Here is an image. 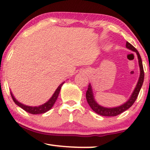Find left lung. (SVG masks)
<instances>
[{
	"mask_svg": "<svg viewBox=\"0 0 150 150\" xmlns=\"http://www.w3.org/2000/svg\"><path fill=\"white\" fill-rule=\"evenodd\" d=\"M126 47L129 50H132V51L136 52L137 55V58H138V62H139V71H140V74H139V77L138 81H137L136 87L134 88L133 92H132V95L129 97V98L127 100V101H126L125 103L122 104V105H120V106L115 107V108H106L101 106V105H99L98 103L96 101L95 98L93 96V90H92L91 86L89 83L88 90H87L86 93V97L87 102H88V105H90V107L91 108L92 110L94 112H96L97 114L103 115V116H116L119 114L122 113L124 111H125L126 110L129 108L134 103V101L137 99V96L139 93V91H140L141 87H142L143 81H144V69H143V66H142V59H141L140 55L138 52L137 50L131 45L130 43H129L128 42H126Z\"/></svg>",
	"mask_w": 150,
	"mask_h": 150,
	"instance_id": "obj_1",
	"label": "left lung"
}]
</instances>
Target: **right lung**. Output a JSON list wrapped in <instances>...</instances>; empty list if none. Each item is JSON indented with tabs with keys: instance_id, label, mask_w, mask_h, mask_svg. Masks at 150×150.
Here are the masks:
<instances>
[{
	"instance_id": "1",
	"label": "right lung",
	"mask_w": 150,
	"mask_h": 150,
	"mask_svg": "<svg viewBox=\"0 0 150 150\" xmlns=\"http://www.w3.org/2000/svg\"><path fill=\"white\" fill-rule=\"evenodd\" d=\"M64 83V81L59 86L58 88L56 89V91H55V92L52 95V96L50 98V100H49L48 101H47L45 103L42 104V105H39V106H29V105H24V104L21 103H20L18 100H16V98L14 97V96H13V93H12V92H11V94L12 98H13V101L15 102V103H16V105H18L19 107H21V108H23V110H25L26 112H30V113L31 114H34V115L35 114H42V113H45V112H47L48 110H50V109L52 108L55 102H56L57 98H58L60 90H61L62 85H63Z\"/></svg>"
}]
</instances>
